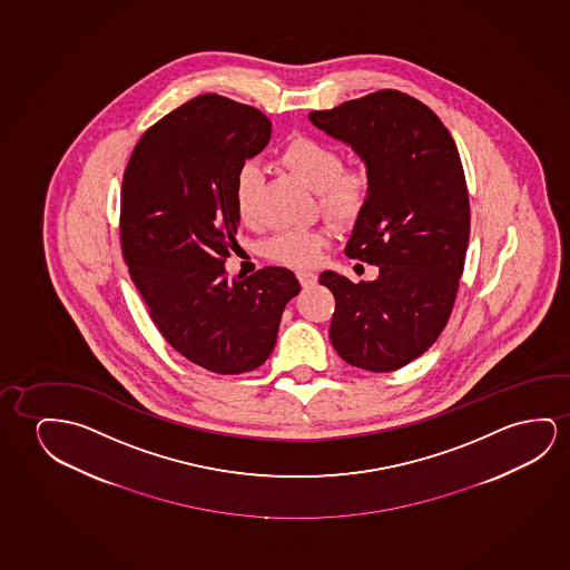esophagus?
<instances>
[{"label":"esophagus","mask_w":570,"mask_h":570,"mask_svg":"<svg viewBox=\"0 0 570 570\" xmlns=\"http://www.w3.org/2000/svg\"><path fill=\"white\" fill-rule=\"evenodd\" d=\"M297 281H299L304 288H312V286H315V282H317V274L312 273V271H299L297 273Z\"/></svg>","instance_id":"1"}]
</instances>
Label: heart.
Listing matches in <instances>:
<instances>
[{
  "instance_id": "heart-1",
  "label": "heart",
  "mask_w": 570,
  "mask_h": 570,
  "mask_svg": "<svg viewBox=\"0 0 570 570\" xmlns=\"http://www.w3.org/2000/svg\"><path fill=\"white\" fill-rule=\"evenodd\" d=\"M276 160L309 190L317 191L323 214L333 222H353L361 214L368 194V173L361 165L343 166L338 150L330 142L294 135L284 142ZM261 181V170L253 165L243 166L235 178L233 206L245 225L258 222ZM330 243V229H292L268 240L264 253L276 263L307 268L320 261Z\"/></svg>"
}]
</instances>
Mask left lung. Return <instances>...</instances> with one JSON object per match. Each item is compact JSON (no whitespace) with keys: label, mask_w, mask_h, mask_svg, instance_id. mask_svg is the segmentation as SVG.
I'll use <instances>...</instances> for the list:
<instances>
[{"label":"left lung","mask_w":570,"mask_h":570,"mask_svg":"<svg viewBox=\"0 0 570 570\" xmlns=\"http://www.w3.org/2000/svg\"><path fill=\"white\" fill-rule=\"evenodd\" d=\"M309 121L364 163L368 194L345 255L380 271L358 284L322 273L335 296L331 343L356 368L396 371L438 341L453 309L471 232L459 150L428 106L397 90L312 111Z\"/></svg>","instance_id":"left-lung-1"}]
</instances>
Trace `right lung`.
<instances>
[{
    "mask_svg": "<svg viewBox=\"0 0 570 570\" xmlns=\"http://www.w3.org/2000/svg\"><path fill=\"white\" fill-rule=\"evenodd\" d=\"M271 132L258 109L206 94L153 125L125 168L121 247L132 282L163 337L217 374L258 368L299 292L288 268L245 281L223 268L240 222L235 178Z\"/></svg>",
    "mask_w": 570,
    "mask_h": 570,
    "instance_id": "add662e5",
    "label": "right lung"
}]
</instances>
